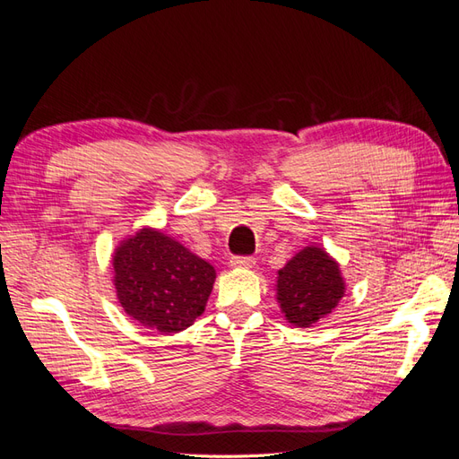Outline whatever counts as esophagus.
Masks as SVG:
<instances>
[{
  "instance_id": "esophagus-1",
  "label": "esophagus",
  "mask_w": 459,
  "mask_h": 459,
  "mask_svg": "<svg viewBox=\"0 0 459 459\" xmlns=\"http://www.w3.org/2000/svg\"><path fill=\"white\" fill-rule=\"evenodd\" d=\"M230 264L233 268H255L256 260L253 256H231Z\"/></svg>"
}]
</instances>
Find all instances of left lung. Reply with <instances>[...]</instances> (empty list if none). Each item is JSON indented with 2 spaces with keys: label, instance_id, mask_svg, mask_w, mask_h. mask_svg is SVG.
<instances>
[{
  "label": "left lung",
  "instance_id": "8db88e82",
  "mask_svg": "<svg viewBox=\"0 0 459 459\" xmlns=\"http://www.w3.org/2000/svg\"><path fill=\"white\" fill-rule=\"evenodd\" d=\"M346 293L339 262L317 245L304 247L277 272L275 299L295 327H312L327 317Z\"/></svg>",
  "mask_w": 459,
  "mask_h": 459
}]
</instances>
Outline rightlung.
<instances>
[{
    "mask_svg": "<svg viewBox=\"0 0 459 459\" xmlns=\"http://www.w3.org/2000/svg\"><path fill=\"white\" fill-rule=\"evenodd\" d=\"M110 262L122 310L162 335L193 325L204 312L216 280L212 264L149 226L124 238Z\"/></svg>",
    "mask_w": 459,
    "mask_h": 459,
    "instance_id": "right-lung-1",
    "label": "right lung"
}]
</instances>
